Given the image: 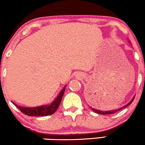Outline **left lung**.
<instances>
[{"label":"left lung","mask_w":145,"mask_h":145,"mask_svg":"<svg viewBox=\"0 0 145 145\" xmlns=\"http://www.w3.org/2000/svg\"><path fill=\"white\" fill-rule=\"evenodd\" d=\"M134 98H135V97H134ZM134 98H133V99H132V100H131V102H130V103H128V104H127V105H125V106H124L123 107H122V108H119V109H117V110H108V111H102V110H96V109H94V108H91V109H92V110H93V111L95 112V113H98V114H102V115H109V114H113V113H116V112H117V111H119V110H121L122 108H125V107L128 106V105H130V104L132 103V102H133V100H134Z\"/></svg>","instance_id":"1"}]
</instances>
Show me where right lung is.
Here are the masks:
<instances>
[{
  "label": "right lung",
  "mask_w": 145,
  "mask_h": 145,
  "mask_svg": "<svg viewBox=\"0 0 145 145\" xmlns=\"http://www.w3.org/2000/svg\"><path fill=\"white\" fill-rule=\"evenodd\" d=\"M64 91H65V87L63 88V89L61 91V92L59 93L58 96L56 98V99L54 100L53 103L51 104L48 106H41L38 107H32V108H28V107H22L15 105L17 108L22 113H24L25 115L28 116H47V115H51L54 114L56 111V110L58 108L59 104L61 103L62 96L64 95ZM15 105V104H14Z\"/></svg>",
  "instance_id": "obj_1"
}]
</instances>
